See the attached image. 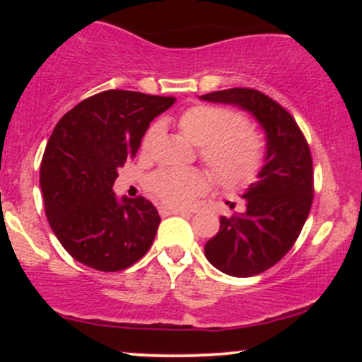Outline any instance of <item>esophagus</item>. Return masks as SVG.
<instances>
[{"label": "esophagus", "instance_id": "34e87169", "mask_svg": "<svg viewBox=\"0 0 362 362\" xmlns=\"http://www.w3.org/2000/svg\"><path fill=\"white\" fill-rule=\"evenodd\" d=\"M158 211H160V214H161V216L185 214V213H187L185 209H177V207H172V206H160V207H158Z\"/></svg>", "mask_w": 362, "mask_h": 362}]
</instances>
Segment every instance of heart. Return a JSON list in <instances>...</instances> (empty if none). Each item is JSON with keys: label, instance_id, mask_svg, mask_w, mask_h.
I'll list each match as a JSON object with an SVG mask.
<instances>
[{"label": "heart", "instance_id": "1", "mask_svg": "<svg viewBox=\"0 0 362 362\" xmlns=\"http://www.w3.org/2000/svg\"><path fill=\"white\" fill-rule=\"evenodd\" d=\"M243 119L230 109L195 105L178 117V127L195 146L214 177L226 187H242L259 173L264 146L260 136L243 126ZM158 134V127L148 129L143 148L148 149ZM207 187L199 170H161L151 178V190L170 206H187Z\"/></svg>", "mask_w": 362, "mask_h": 362}]
</instances>
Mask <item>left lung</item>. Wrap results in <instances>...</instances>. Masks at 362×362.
I'll return each instance as SVG.
<instances>
[{"instance_id": "obj_1", "label": "left lung", "mask_w": 362, "mask_h": 362, "mask_svg": "<svg viewBox=\"0 0 362 362\" xmlns=\"http://www.w3.org/2000/svg\"><path fill=\"white\" fill-rule=\"evenodd\" d=\"M201 100L235 105L265 132L264 165L242 197L245 213L221 216L219 231L207 240L206 259L218 271L250 277L267 271L291 250L313 202V161L305 136L288 110L252 88L202 95Z\"/></svg>"}]
</instances>
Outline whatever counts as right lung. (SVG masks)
Instances as JSON below:
<instances>
[{
	"label": "right lung",
	"mask_w": 362,
	"mask_h": 362,
	"mask_svg": "<svg viewBox=\"0 0 362 362\" xmlns=\"http://www.w3.org/2000/svg\"><path fill=\"white\" fill-rule=\"evenodd\" d=\"M173 97L107 90L78 103L54 127L42 163L45 216L74 260L103 272L138 262L161 218L144 197H117V168L138 151L149 122Z\"/></svg>",
	"instance_id": "add662e5"
}]
</instances>
